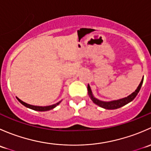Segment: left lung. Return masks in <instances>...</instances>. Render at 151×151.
<instances>
[{"label":"left lung","mask_w":151,"mask_h":151,"mask_svg":"<svg viewBox=\"0 0 151 151\" xmlns=\"http://www.w3.org/2000/svg\"><path fill=\"white\" fill-rule=\"evenodd\" d=\"M143 83V78L142 79L141 83H139V86L137 87L136 90H135L134 92L132 93V94L129 96L126 97V98L123 99H121L118 100H115V101H100V100L97 99L96 98L93 96L92 91H91V87H90L89 85H88V95L89 96L91 97V100L93 101V102L94 104H97L98 106H101V107L104 108V109H118V108L121 107V106H124V105L127 104L128 103L131 102L132 100H134V99L137 96V95L139 93V90H140L142 85Z\"/></svg>","instance_id":"left-lung-1"}]
</instances>
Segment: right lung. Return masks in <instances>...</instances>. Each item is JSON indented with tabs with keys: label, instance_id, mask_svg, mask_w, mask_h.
Instances as JSON below:
<instances>
[{
	"label": "right lung",
	"instance_id": "add662e5",
	"mask_svg": "<svg viewBox=\"0 0 151 151\" xmlns=\"http://www.w3.org/2000/svg\"><path fill=\"white\" fill-rule=\"evenodd\" d=\"M16 98L17 99V100L19 101V102L21 103V104H22V105H24V106H26V107L30 108V109H33V110L40 111V112H45V111H48V110H50V109H52L53 108H55V106H57L58 105L60 102H61V101H59V102L56 103V104H52V105H50V106H33V105L28 104H27V103H25V102H24V101H22V100H20L19 98H17V97H16Z\"/></svg>",
	"mask_w": 151,
	"mask_h": 151
}]
</instances>
